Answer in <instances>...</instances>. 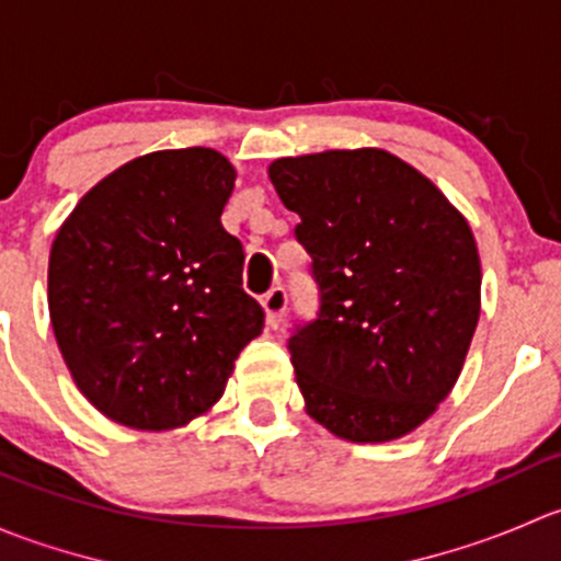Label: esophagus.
<instances>
[{
    "mask_svg": "<svg viewBox=\"0 0 561 561\" xmlns=\"http://www.w3.org/2000/svg\"><path fill=\"white\" fill-rule=\"evenodd\" d=\"M260 304H263L265 320H268V325H271V328H279L282 317H285V309H287V293H285V287H282V285L271 287V290L265 293L263 301H260Z\"/></svg>",
    "mask_w": 561,
    "mask_h": 561,
    "instance_id": "obj_1",
    "label": "esophagus"
}]
</instances>
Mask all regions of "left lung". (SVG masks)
Returning <instances> with one entry per match:
<instances>
[{"instance_id":"8db88e82","label":"left lung","mask_w":561,"mask_h":561,"mask_svg":"<svg viewBox=\"0 0 561 561\" xmlns=\"http://www.w3.org/2000/svg\"><path fill=\"white\" fill-rule=\"evenodd\" d=\"M271 184L312 254L320 312L290 350L307 412L350 443H390L434 415L480 317L467 219L382 149L282 157Z\"/></svg>"}]
</instances>
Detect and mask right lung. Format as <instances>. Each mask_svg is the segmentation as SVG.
<instances>
[{
    "label": "right lung",
    "instance_id": "obj_1",
    "mask_svg": "<svg viewBox=\"0 0 561 561\" xmlns=\"http://www.w3.org/2000/svg\"><path fill=\"white\" fill-rule=\"evenodd\" d=\"M236 171L219 151H151L72 208L48 260V312L78 390L111 421L165 432L211 410L263 309L222 228Z\"/></svg>",
    "mask_w": 561,
    "mask_h": 561
}]
</instances>
